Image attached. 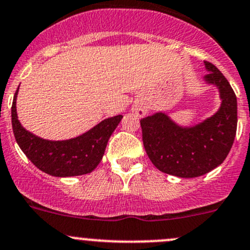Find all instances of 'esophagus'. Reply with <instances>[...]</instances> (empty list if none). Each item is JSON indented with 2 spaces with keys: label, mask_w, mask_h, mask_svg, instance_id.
Returning <instances> with one entry per match:
<instances>
[{
  "label": "esophagus",
  "mask_w": 250,
  "mask_h": 250,
  "mask_svg": "<svg viewBox=\"0 0 250 250\" xmlns=\"http://www.w3.org/2000/svg\"><path fill=\"white\" fill-rule=\"evenodd\" d=\"M132 112H135L136 114H137L138 117H141V118L146 117V113H148V112H146V108L141 106V104H136V106L132 108Z\"/></svg>",
  "instance_id": "obj_1"
}]
</instances>
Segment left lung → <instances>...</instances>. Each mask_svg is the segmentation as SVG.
<instances>
[{
  "label": "left lung",
  "mask_w": 250,
  "mask_h": 250,
  "mask_svg": "<svg viewBox=\"0 0 250 250\" xmlns=\"http://www.w3.org/2000/svg\"><path fill=\"white\" fill-rule=\"evenodd\" d=\"M203 81L218 89L217 112L194 125H181L159 110L141 120L143 146L154 166L179 178H195L223 164L237 130V99L223 73L205 61Z\"/></svg>",
  "instance_id": "left-lung-1"
}]
</instances>
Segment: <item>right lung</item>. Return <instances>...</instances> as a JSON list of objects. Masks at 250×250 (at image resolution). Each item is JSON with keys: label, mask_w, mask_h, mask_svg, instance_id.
<instances>
[{"label": "right lung", "mask_w": 250, "mask_h": 250, "mask_svg": "<svg viewBox=\"0 0 250 250\" xmlns=\"http://www.w3.org/2000/svg\"><path fill=\"white\" fill-rule=\"evenodd\" d=\"M18 87L12 104V126L18 146L37 168L54 177L90 173L101 163L113 131L123 115L107 118L86 132L63 141H49L27 131L18 119Z\"/></svg>", "instance_id": "add662e5"}]
</instances>
